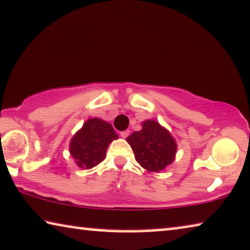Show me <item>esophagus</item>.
<instances>
[{"mask_svg": "<svg viewBox=\"0 0 250 250\" xmlns=\"http://www.w3.org/2000/svg\"><path fill=\"white\" fill-rule=\"evenodd\" d=\"M119 135H121L123 139H126V137L129 135V131L128 129H126V131H122L121 133H119Z\"/></svg>", "mask_w": 250, "mask_h": 250, "instance_id": "esophagus-1", "label": "esophagus"}]
</instances>
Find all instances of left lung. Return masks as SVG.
Returning <instances> with one entry per match:
<instances>
[{
    "instance_id": "8db88e82",
    "label": "left lung",
    "mask_w": 250,
    "mask_h": 250,
    "mask_svg": "<svg viewBox=\"0 0 250 250\" xmlns=\"http://www.w3.org/2000/svg\"><path fill=\"white\" fill-rule=\"evenodd\" d=\"M135 160L149 171L159 172L175 159L177 146L170 133L155 121H146L142 129L127 137Z\"/></svg>"
}]
</instances>
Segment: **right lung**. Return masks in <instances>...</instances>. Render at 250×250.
<instances>
[{"label":"right lung","instance_id":"add662e5","mask_svg":"<svg viewBox=\"0 0 250 250\" xmlns=\"http://www.w3.org/2000/svg\"><path fill=\"white\" fill-rule=\"evenodd\" d=\"M117 137L109 123L99 118L88 119L72 139L70 152L79 167L90 169L104 160L108 146Z\"/></svg>","mask_w":250,"mask_h":250}]
</instances>
